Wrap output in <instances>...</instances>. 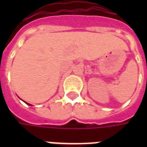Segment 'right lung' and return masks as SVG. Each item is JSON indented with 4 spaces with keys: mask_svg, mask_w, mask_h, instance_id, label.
<instances>
[{
    "mask_svg": "<svg viewBox=\"0 0 147 147\" xmlns=\"http://www.w3.org/2000/svg\"><path fill=\"white\" fill-rule=\"evenodd\" d=\"M29 105H30V104H29Z\"/></svg>",
    "mask_w": 147,
    "mask_h": 147,
    "instance_id": "1",
    "label": "right lung"
}]
</instances>
